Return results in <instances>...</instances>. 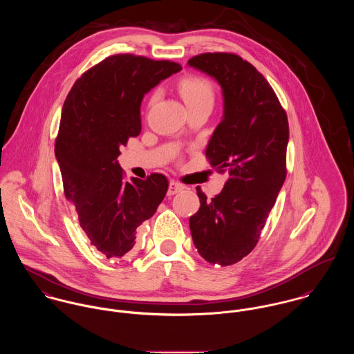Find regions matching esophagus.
I'll use <instances>...</instances> for the list:
<instances>
[{
	"mask_svg": "<svg viewBox=\"0 0 354 354\" xmlns=\"http://www.w3.org/2000/svg\"><path fill=\"white\" fill-rule=\"evenodd\" d=\"M184 189V185L183 184H180V183H177V181H170V184H169V191H167V195H176V194H178V192H181Z\"/></svg>",
	"mask_w": 354,
	"mask_h": 354,
	"instance_id": "1",
	"label": "esophagus"
}]
</instances>
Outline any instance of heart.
<instances>
[{
	"label": "heart",
	"instance_id": "1",
	"mask_svg": "<svg viewBox=\"0 0 354 354\" xmlns=\"http://www.w3.org/2000/svg\"><path fill=\"white\" fill-rule=\"evenodd\" d=\"M178 90L188 109H194L202 104L212 106L214 103V86L208 79L203 76L188 75L183 77L178 83ZM158 97L159 91L156 90L150 97V104H153Z\"/></svg>",
	"mask_w": 354,
	"mask_h": 354
}]
</instances>
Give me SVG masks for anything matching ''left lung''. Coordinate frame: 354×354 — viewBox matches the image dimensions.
I'll return each instance as SVG.
<instances>
[{"label":"left lung","instance_id":"8db88e82","mask_svg":"<svg viewBox=\"0 0 354 354\" xmlns=\"http://www.w3.org/2000/svg\"><path fill=\"white\" fill-rule=\"evenodd\" d=\"M188 64L222 87L223 117L205 156L229 173L223 189L189 218L194 244L211 264L230 266L252 252L286 178L289 122L264 76L233 53H203Z\"/></svg>","mask_w":354,"mask_h":354}]
</instances>
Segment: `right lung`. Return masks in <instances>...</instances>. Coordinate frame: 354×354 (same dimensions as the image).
<instances>
[{
	"instance_id": "add662e5",
	"label": "right lung",
	"mask_w": 354,
	"mask_h": 354,
	"mask_svg": "<svg viewBox=\"0 0 354 354\" xmlns=\"http://www.w3.org/2000/svg\"><path fill=\"white\" fill-rule=\"evenodd\" d=\"M180 71L173 61L114 54L86 71L64 102L54 147L64 194L90 244L107 259L133 248L138 227L167 192L160 173L128 181L117 158L142 131L145 94Z\"/></svg>"
}]
</instances>
